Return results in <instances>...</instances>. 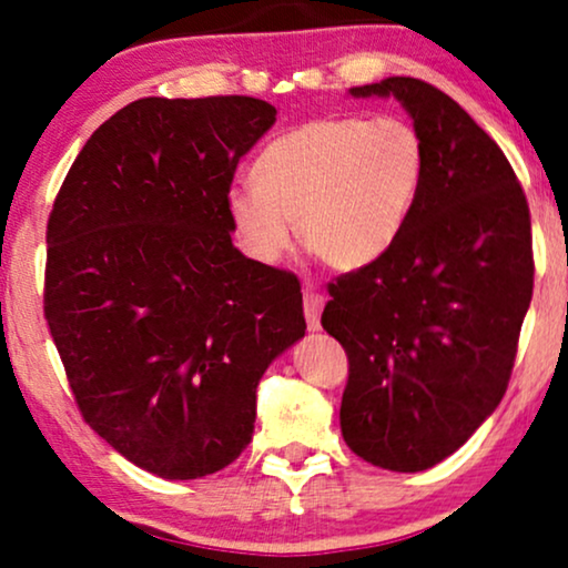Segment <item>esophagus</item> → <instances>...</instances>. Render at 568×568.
Returning <instances> with one entry per match:
<instances>
[{
    "label": "esophagus",
    "instance_id": "34e87169",
    "mask_svg": "<svg viewBox=\"0 0 568 568\" xmlns=\"http://www.w3.org/2000/svg\"><path fill=\"white\" fill-rule=\"evenodd\" d=\"M324 295H318V292H305V318H307V328L311 332H318L321 328V313H324Z\"/></svg>",
    "mask_w": 568,
    "mask_h": 568
}]
</instances>
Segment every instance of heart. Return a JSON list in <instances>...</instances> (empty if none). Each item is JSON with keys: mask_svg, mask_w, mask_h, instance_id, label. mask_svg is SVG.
<instances>
[{"mask_svg": "<svg viewBox=\"0 0 568 568\" xmlns=\"http://www.w3.org/2000/svg\"><path fill=\"white\" fill-rule=\"evenodd\" d=\"M426 171L424 139L400 118L328 115L276 136L255 160V181L229 192L242 244L282 261L300 236L328 268L358 271L403 234Z\"/></svg>", "mask_w": 568, "mask_h": 568, "instance_id": "heart-1", "label": "heart"}]
</instances>
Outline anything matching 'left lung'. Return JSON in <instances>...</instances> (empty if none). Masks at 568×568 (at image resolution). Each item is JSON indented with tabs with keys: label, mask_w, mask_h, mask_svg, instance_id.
Instances as JSON below:
<instances>
[{
	"label": "left lung",
	"mask_w": 568,
	"mask_h": 568,
	"mask_svg": "<svg viewBox=\"0 0 568 568\" xmlns=\"http://www.w3.org/2000/svg\"><path fill=\"white\" fill-rule=\"evenodd\" d=\"M349 94L395 97L426 150L403 234L328 284L321 316L349 361L347 447L413 474L458 450L506 395L535 284L529 205L500 146L445 91L389 75Z\"/></svg>",
	"instance_id": "1"
}]
</instances>
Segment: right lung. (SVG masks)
<instances>
[{"mask_svg":"<svg viewBox=\"0 0 568 568\" xmlns=\"http://www.w3.org/2000/svg\"><path fill=\"white\" fill-rule=\"evenodd\" d=\"M273 123L255 97L125 104L49 215L44 316L70 389L83 422L155 477L240 458L257 382L305 337L295 273L231 242L234 171Z\"/></svg>","mask_w":568,"mask_h":568,"instance_id":"add662e5","label":"right lung"}]
</instances>
